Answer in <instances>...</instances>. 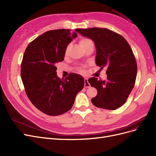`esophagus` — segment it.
I'll list each match as a JSON object with an SVG mask.
<instances>
[{
    "mask_svg": "<svg viewBox=\"0 0 156 156\" xmlns=\"http://www.w3.org/2000/svg\"><path fill=\"white\" fill-rule=\"evenodd\" d=\"M84 86L85 87H90V83L88 82V79L87 78H84Z\"/></svg>",
    "mask_w": 156,
    "mask_h": 156,
    "instance_id": "34e87169",
    "label": "esophagus"
}]
</instances>
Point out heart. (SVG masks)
<instances>
[{"mask_svg": "<svg viewBox=\"0 0 156 156\" xmlns=\"http://www.w3.org/2000/svg\"><path fill=\"white\" fill-rule=\"evenodd\" d=\"M91 42H92L91 40H90L89 39H87V38H82V39H80V41H79L80 45L83 49L85 48V47H86L88 44H89L90 43H91ZM71 44H69L66 47V48H65V52H64L65 56H68V55L70 53V51H71ZM78 70H79L80 72L83 73L84 72V67H80Z\"/></svg>", "mask_w": 156, "mask_h": 156, "instance_id": "heart-1", "label": "heart"}]
</instances>
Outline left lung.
I'll list each match as a JSON object with an SVG mask.
<instances>
[{"mask_svg":"<svg viewBox=\"0 0 156 156\" xmlns=\"http://www.w3.org/2000/svg\"><path fill=\"white\" fill-rule=\"evenodd\" d=\"M83 37L91 39L96 47L95 62L98 67H107V79L88 80L97 89L91 99L96 107L115 110L126 101L134 87L137 76L136 60L129 44L122 36L106 28L76 29Z\"/></svg>","mask_w":156,"mask_h":156,"instance_id":"left-lung-1","label":"left lung"}]
</instances>
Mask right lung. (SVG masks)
<instances>
[{
	"label": "right lung",
	"instance_id": "obj_1",
	"mask_svg": "<svg viewBox=\"0 0 156 156\" xmlns=\"http://www.w3.org/2000/svg\"><path fill=\"white\" fill-rule=\"evenodd\" d=\"M76 37L69 29L50 30L35 39L24 52L21 76L25 91L35 106L47 115L68 112L83 88L81 75L73 73L60 79L56 73V65L64 59L65 48Z\"/></svg>",
	"mask_w": 156,
	"mask_h": 156
}]
</instances>
